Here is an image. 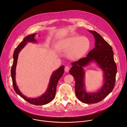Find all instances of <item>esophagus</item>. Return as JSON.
<instances>
[{
	"label": "esophagus",
	"mask_w": 127,
	"mask_h": 127,
	"mask_svg": "<svg viewBox=\"0 0 127 127\" xmlns=\"http://www.w3.org/2000/svg\"><path fill=\"white\" fill-rule=\"evenodd\" d=\"M65 72H68V71H69V66H66L65 67Z\"/></svg>",
	"instance_id": "34e87169"
}]
</instances>
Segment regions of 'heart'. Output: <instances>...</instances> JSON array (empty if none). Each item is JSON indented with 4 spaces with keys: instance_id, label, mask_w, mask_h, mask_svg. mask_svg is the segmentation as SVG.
Wrapping results in <instances>:
<instances>
[{
    "instance_id": "obj_1",
    "label": "heart",
    "mask_w": 127,
    "mask_h": 127,
    "mask_svg": "<svg viewBox=\"0 0 127 127\" xmlns=\"http://www.w3.org/2000/svg\"><path fill=\"white\" fill-rule=\"evenodd\" d=\"M55 46L60 51L69 52L71 59L78 60L88 53L91 47V42L87 37L71 35L57 41Z\"/></svg>"
}]
</instances>
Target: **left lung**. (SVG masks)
<instances>
[{
  "label": "left lung",
  "instance_id": "obj_1",
  "mask_svg": "<svg viewBox=\"0 0 127 127\" xmlns=\"http://www.w3.org/2000/svg\"><path fill=\"white\" fill-rule=\"evenodd\" d=\"M95 38V48L87 57L71 63L69 71L75 82V94L82 103L95 104L106 98L113 90L116 81L117 66L114 59L112 47L102 37L94 31L89 30ZM91 63H94L103 71V81L102 86L96 92H88L85 80V70L83 68Z\"/></svg>",
  "mask_w": 127,
  "mask_h": 127
}]
</instances>
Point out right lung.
Here are the masks:
<instances>
[{
    "instance_id": "add662e5",
    "label": "right lung",
    "mask_w": 127,
    "mask_h": 127,
    "mask_svg": "<svg viewBox=\"0 0 127 127\" xmlns=\"http://www.w3.org/2000/svg\"><path fill=\"white\" fill-rule=\"evenodd\" d=\"M37 33H34L26 36L23 41L17 46L15 49L13 58V62L11 69V76L13 82V88L15 92L21 97L24 99L28 103L35 105H43L50 102L55 97L56 91V87L58 81L62 76L64 72V66H61L56 70L53 72L49 80L48 87L44 94L37 98H28L24 95L19 90L15 80L16 68L17 63L18 55L21 50L27 45L28 42L36 43L37 40L35 39V36Z\"/></svg>"
}]
</instances>
